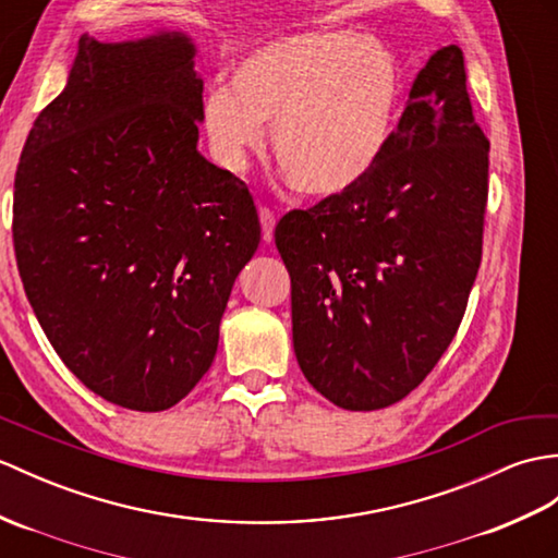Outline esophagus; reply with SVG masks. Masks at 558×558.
<instances>
[{"instance_id": "obj_1", "label": "esophagus", "mask_w": 558, "mask_h": 558, "mask_svg": "<svg viewBox=\"0 0 558 558\" xmlns=\"http://www.w3.org/2000/svg\"><path fill=\"white\" fill-rule=\"evenodd\" d=\"M258 220H262V230H264V242H274V228H276V214L262 206L258 209Z\"/></svg>"}]
</instances>
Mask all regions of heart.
<instances>
[{
    "label": "heart",
    "mask_w": 558,
    "mask_h": 558,
    "mask_svg": "<svg viewBox=\"0 0 558 558\" xmlns=\"http://www.w3.org/2000/svg\"><path fill=\"white\" fill-rule=\"evenodd\" d=\"M404 71L395 51L352 31H304L254 47L199 104L211 159L242 173L264 147L290 185L330 199L378 168L395 137Z\"/></svg>",
    "instance_id": "heart-1"
}]
</instances>
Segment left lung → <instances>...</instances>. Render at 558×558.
<instances>
[{
  "instance_id": "left-lung-1",
  "label": "left lung",
  "mask_w": 558,
  "mask_h": 558,
  "mask_svg": "<svg viewBox=\"0 0 558 558\" xmlns=\"http://www.w3.org/2000/svg\"><path fill=\"white\" fill-rule=\"evenodd\" d=\"M487 157L461 49L439 47L364 183L280 218L296 364L332 404H395L454 340L481 268Z\"/></svg>"
}]
</instances>
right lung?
<instances>
[{
  "mask_svg": "<svg viewBox=\"0 0 558 558\" xmlns=\"http://www.w3.org/2000/svg\"><path fill=\"white\" fill-rule=\"evenodd\" d=\"M192 37L77 40L14 180L23 290L87 390L163 411L211 368L262 226L247 185L202 157Z\"/></svg>",
  "mask_w": 558,
  "mask_h": 558,
  "instance_id": "1",
  "label": "right lung"
}]
</instances>
